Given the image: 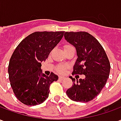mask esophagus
Instances as JSON below:
<instances>
[{
  "instance_id": "1",
  "label": "esophagus",
  "mask_w": 121,
  "mask_h": 121,
  "mask_svg": "<svg viewBox=\"0 0 121 121\" xmlns=\"http://www.w3.org/2000/svg\"><path fill=\"white\" fill-rule=\"evenodd\" d=\"M63 78H64V77H63V76H59V80H62Z\"/></svg>"
}]
</instances>
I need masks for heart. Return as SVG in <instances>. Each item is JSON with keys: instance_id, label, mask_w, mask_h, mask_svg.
<instances>
[{"instance_id": "b5f03b06", "label": "heart", "mask_w": 121, "mask_h": 121, "mask_svg": "<svg viewBox=\"0 0 121 121\" xmlns=\"http://www.w3.org/2000/svg\"><path fill=\"white\" fill-rule=\"evenodd\" d=\"M71 45H65V47H71ZM65 69H66V67L64 65H60V66H58L57 67V71L59 72V73H63L65 72Z\"/></svg>"}]
</instances>
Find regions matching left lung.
Segmentation results:
<instances>
[{"mask_svg":"<svg viewBox=\"0 0 121 121\" xmlns=\"http://www.w3.org/2000/svg\"><path fill=\"white\" fill-rule=\"evenodd\" d=\"M65 39L76 48L78 58L72 74H84V79H72L73 85L66 93L72 100L87 102L99 95L109 78L110 63L106 53L95 37L86 32H66Z\"/></svg>","mask_w":121,"mask_h":121,"instance_id":"8db88e82","label":"left lung"}]
</instances>
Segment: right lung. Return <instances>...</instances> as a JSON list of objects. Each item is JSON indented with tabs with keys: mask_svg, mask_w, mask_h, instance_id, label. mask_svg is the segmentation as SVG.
<instances>
[{
	"mask_svg": "<svg viewBox=\"0 0 121 121\" xmlns=\"http://www.w3.org/2000/svg\"><path fill=\"white\" fill-rule=\"evenodd\" d=\"M61 32H35L18 45L10 58L8 74L17 99L27 106L43 103L48 96L50 84L58 76L41 73V63L62 39Z\"/></svg>",
	"mask_w": 121,
	"mask_h": 121,
	"instance_id": "1",
	"label": "right lung"
}]
</instances>
